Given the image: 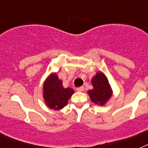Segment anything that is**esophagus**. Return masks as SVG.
<instances>
[{
  "label": "esophagus",
  "mask_w": 148,
  "mask_h": 148,
  "mask_svg": "<svg viewBox=\"0 0 148 148\" xmlns=\"http://www.w3.org/2000/svg\"><path fill=\"white\" fill-rule=\"evenodd\" d=\"M76 90L78 92H82L84 90V87H77Z\"/></svg>",
  "instance_id": "1"
}]
</instances>
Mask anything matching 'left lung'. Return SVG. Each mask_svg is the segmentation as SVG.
Returning <instances> with one entry per match:
<instances>
[{
  "instance_id": "obj_1",
  "label": "left lung",
  "mask_w": 148,
  "mask_h": 148,
  "mask_svg": "<svg viewBox=\"0 0 148 148\" xmlns=\"http://www.w3.org/2000/svg\"><path fill=\"white\" fill-rule=\"evenodd\" d=\"M91 84L92 89L87 91L90 100L97 105H105L113 92L108 77L101 71L97 72L91 79Z\"/></svg>"
}]
</instances>
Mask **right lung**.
Wrapping results in <instances>:
<instances>
[{"label": "right lung", "instance_id": "obj_1", "mask_svg": "<svg viewBox=\"0 0 148 148\" xmlns=\"http://www.w3.org/2000/svg\"><path fill=\"white\" fill-rule=\"evenodd\" d=\"M74 90L64 87L63 82L56 73H50L43 84V98L48 108L59 110L67 104Z\"/></svg>", "mask_w": 148, "mask_h": 148}]
</instances>
